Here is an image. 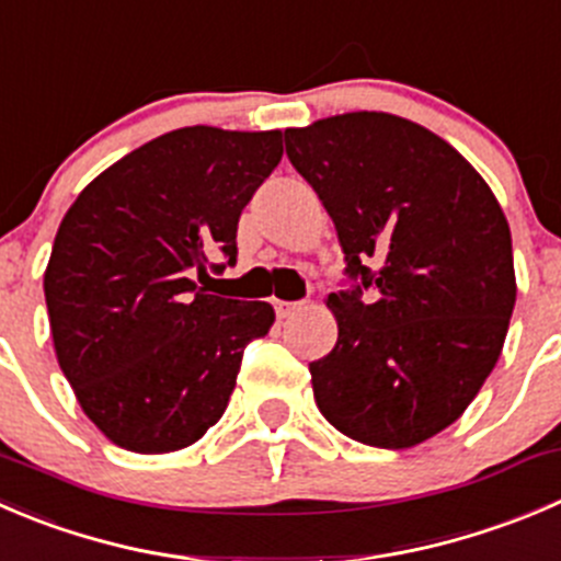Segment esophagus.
Masks as SVG:
<instances>
[{
	"label": "esophagus",
	"instance_id": "esophagus-1",
	"mask_svg": "<svg viewBox=\"0 0 561 561\" xmlns=\"http://www.w3.org/2000/svg\"><path fill=\"white\" fill-rule=\"evenodd\" d=\"M274 309H276V314H279V318H290V314L296 312V309H301V304H296V301H279V298H276Z\"/></svg>",
	"mask_w": 561,
	"mask_h": 561
}]
</instances>
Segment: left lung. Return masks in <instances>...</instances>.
<instances>
[{"instance_id":"obj_1","label":"left lung","mask_w":561,"mask_h":561,"mask_svg":"<svg viewBox=\"0 0 561 561\" xmlns=\"http://www.w3.org/2000/svg\"><path fill=\"white\" fill-rule=\"evenodd\" d=\"M285 148L362 279L325 298L340 334L309 364L314 402L353 442L416 447L460 419L502 356L518 293L502 205L453 145L397 114L287 128Z\"/></svg>"}]
</instances>
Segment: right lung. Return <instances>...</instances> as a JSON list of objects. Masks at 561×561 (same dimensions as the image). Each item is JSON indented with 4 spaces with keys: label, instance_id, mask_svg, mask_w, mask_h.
I'll use <instances>...</instances> for the list:
<instances>
[{
    "label": "right lung",
    "instance_id": "1",
    "mask_svg": "<svg viewBox=\"0 0 561 561\" xmlns=\"http://www.w3.org/2000/svg\"><path fill=\"white\" fill-rule=\"evenodd\" d=\"M279 159L282 130L188 125L123 156L65 214L43 274L54 351L117 447L178 453L225 413L243 347L276 314L192 276L216 252L236 263L241 210Z\"/></svg>",
    "mask_w": 561,
    "mask_h": 561
}]
</instances>
